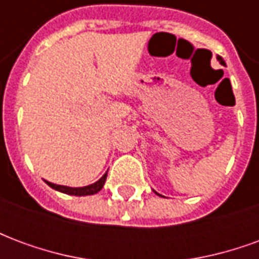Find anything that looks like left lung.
I'll return each mask as SVG.
<instances>
[{"label": "left lung", "instance_id": "left-lung-1", "mask_svg": "<svg viewBox=\"0 0 259 259\" xmlns=\"http://www.w3.org/2000/svg\"><path fill=\"white\" fill-rule=\"evenodd\" d=\"M219 61H221V64H223V61H222V59H219Z\"/></svg>", "mask_w": 259, "mask_h": 259}]
</instances>
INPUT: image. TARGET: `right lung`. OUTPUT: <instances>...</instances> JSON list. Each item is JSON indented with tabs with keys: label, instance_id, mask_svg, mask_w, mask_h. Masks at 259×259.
I'll list each match as a JSON object with an SVG mask.
<instances>
[{
	"label": "right lung",
	"instance_id": "1",
	"mask_svg": "<svg viewBox=\"0 0 259 259\" xmlns=\"http://www.w3.org/2000/svg\"><path fill=\"white\" fill-rule=\"evenodd\" d=\"M105 180H107V174L104 175L98 182H96V183H93V185L90 186H85V187H68V186L54 185V183H50V182H47V185L50 186V187L55 189V190H58L61 191V193H65V194L69 195H91L96 194V193H98V191L101 190L102 187H104Z\"/></svg>",
	"mask_w": 259,
	"mask_h": 259
}]
</instances>
